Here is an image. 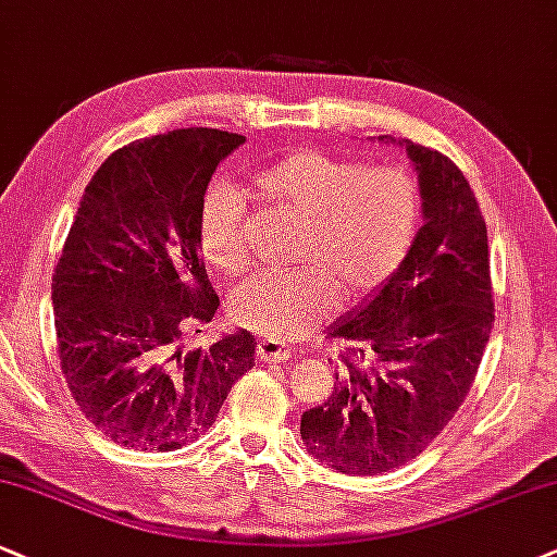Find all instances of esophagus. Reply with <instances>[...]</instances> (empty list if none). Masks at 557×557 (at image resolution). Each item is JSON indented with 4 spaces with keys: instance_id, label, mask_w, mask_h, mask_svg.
Returning <instances> with one entry per match:
<instances>
[{
    "instance_id": "obj_1",
    "label": "esophagus",
    "mask_w": 557,
    "mask_h": 557,
    "mask_svg": "<svg viewBox=\"0 0 557 557\" xmlns=\"http://www.w3.org/2000/svg\"><path fill=\"white\" fill-rule=\"evenodd\" d=\"M260 361H286L292 356V346H286L281 338H263L258 343Z\"/></svg>"
}]
</instances>
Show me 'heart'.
<instances>
[{"instance_id": "b5f03b06", "label": "heart", "mask_w": 557, "mask_h": 557, "mask_svg": "<svg viewBox=\"0 0 557 557\" xmlns=\"http://www.w3.org/2000/svg\"><path fill=\"white\" fill-rule=\"evenodd\" d=\"M260 194L307 219L289 273H260L237 286L230 312L265 335H297L341 297L380 289L408 258L421 224V190L408 170L361 164L312 149L286 154L258 175ZM198 247L214 271L235 276L250 260L243 203L235 188L216 185L198 211Z\"/></svg>"}]
</instances>
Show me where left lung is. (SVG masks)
I'll use <instances>...</instances> for the list:
<instances>
[{"instance_id": "left-lung-1", "label": "left lung", "mask_w": 557, "mask_h": 557, "mask_svg": "<svg viewBox=\"0 0 557 557\" xmlns=\"http://www.w3.org/2000/svg\"><path fill=\"white\" fill-rule=\"evenodd\" d=\"M423 226L408 258L327 335L346 346L325 403L301 416V442L346 475H380L416 459L455 418L493 327L488 230L449 157L410 139Z\"/></svg>"}]
</instances>
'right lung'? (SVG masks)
<instances>
[{"instance_id":"add662e5","label":"right lung","mask_w":557,"mask_h":557,"mask_svg":"<svg viewBox=\"0 0 557 557\" xmlns=\"http://www.w3.org/2000/svg\"><path fill=\"white\" fill-rule=\"evenodd\" d=\"M245 136L181 128L119 149L87 183L53 271L61 372L102 434L173 451L216 421L256 367V338L226 333L185 348L219 310L198 247V211L216 164Z\"/></svg>"}]
</instances>
